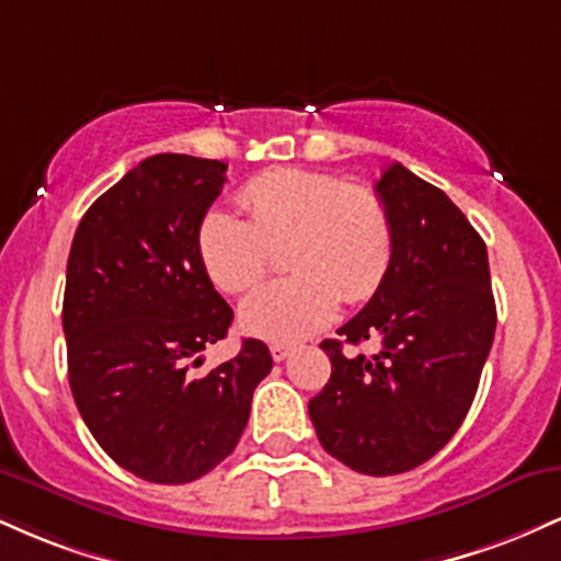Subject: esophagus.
I'll list each match as a JSON object with an SVG mask.
<instances>
[{
	"instance_id": "1",
	"label": "esophagus",
	"mask_w": 561,
	"mask_h": 561,
	"mask_svg": "<svg viewBox=\"0 0 561 561\" xmlns=\"http://www.w3.org/2000/svg\"><path fill=\"white\" fill-rule=\"evenodd\" d=\"M289 353H293V347H289V345H282V343H274L272 345V358H274V362H285Z\"/></svg>"
}]
</instances>
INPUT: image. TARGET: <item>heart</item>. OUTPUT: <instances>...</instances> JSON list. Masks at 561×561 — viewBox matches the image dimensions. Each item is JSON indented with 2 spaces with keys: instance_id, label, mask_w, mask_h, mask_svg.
I'll use <instances>...</instances> for the list:
<instances>
[{
  "instance_id": "obj_1",
  "label": "heart",
  "mask_w": 561,
  "mask_h": 561,
  "mask_svg": "<svg viewBox=\"0 0 561 561\" xmlns=\"http://www.w3.org/2000/svg\"><path fill=\"white\" fill-rule=\"evenodd\" d=\"M240 199L250 218L208 210L197 229L205 272L224 293L259 285L272 250L285 248L295 276L255 289L240 308L242 330L295 343L334 319L345 300L371 298L392 261V224L375 190L306 169H272L250 179Z\"/></svg>"
}]
</instances>
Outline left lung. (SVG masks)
I'll return each mask as SVG.
<instances>
[{
    "label": "left lung",
    "instance_id": "8db88e82",
    "mask_svg": "<svg viewBox=\"0 0 561 561\" xmlns=\"http://www.w3.org/2000/svg\"><path fill=\"white\" fill-rule=\"evenodd\" d=\"M375 192L392 224V261L362 311L324 340L332 377L308 401L327 454L362 474H401L454 437L495 334L488 248L437 186L392 163ZM379 339L375 357L342 343Z\"/></svg>",
    "mask_w": 561,
    "mask_h": 561
}]
</instances>
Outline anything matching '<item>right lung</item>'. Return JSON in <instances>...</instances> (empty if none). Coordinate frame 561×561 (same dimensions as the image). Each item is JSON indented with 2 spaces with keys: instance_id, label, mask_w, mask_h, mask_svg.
Returning a JSON list of instances; mask_svg holds the SVG:
<instances>
[{
  "instance_id": "1",
  "label": "right lung",
  "mask_w": 561,
  "mask_h": 561,
  "mask_svg": "<svg viewBox=\"0 0 561 561\" xmlns=\"http://www.w3.org/2000/svg\"><path fill=\"white\" fill-rule=\"evenodd\" d=\"M227 163L141 160L81 218L68 255V382L102 450L147 482L182 485L234 450L253 390L272 371L261 340L195 375L234 319L197 253Z\"/></svg>"
}]
</instances>
